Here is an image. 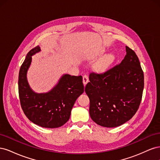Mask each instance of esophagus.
I'll use <instances>...</instances> for the list:
<instances>
[{
    "mask_svg": "<svg viewBox=\"0 0 160 160\" xmlns=\"http://www.w3.org/2000/svg\"><path fill=\"white\" fill-rule=\"evenodd\" d=\"M83 84L84 85H85L87 83H88L89 82V78H88V75H83Z\"/></svg>",
    "mask_w": 160,
    "mask_h": 160,
    "instance_id": "34e87169",
    "label": "esophagus"
}]
</instances>
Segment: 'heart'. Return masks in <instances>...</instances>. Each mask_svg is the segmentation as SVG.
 I'll list each match as a JSON object with an SVG mask.
<instances>
[{
  "label": "heart",
  "instance_id": "b5f03b06",
  "mask_svg": "<svg viewBox=\"0 0 160 160\" xmlns=\"http://www.w3.org/2000/svg\"><path fill=\"white\" fill-rule=\"evenodd\" d=\"M113 59V56L112 55H108L106 56L104 59L100 61L99 63L96 65V69L99 71H102L105 69L107 66L109 65V62L112 61Z\"/></svg>",
  "mask_w": 160,
  "mask_h": 160
}]
</instances>
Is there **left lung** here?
<instances>
[{
    "mask_svg": "<svg viewBox=\"0 0 160 160\" xmlns=\"http://www.w3.org/2000/svg\"><path fill=\"white\" fill-rule=\"evenodd\" d=\"M119 65L102 73L92 72L85 93L90 117L97 124L115 128L132 119L141 103L144 76L138 56L128 47Z\"/></svg>",
    "mask_w": 160,
    "mask_h": 160,
    "instance_id": "obj_1",
    "label": "left lung"
}]
</instances>
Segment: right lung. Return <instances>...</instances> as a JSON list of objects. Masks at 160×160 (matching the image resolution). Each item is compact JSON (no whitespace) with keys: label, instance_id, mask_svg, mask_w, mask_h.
<instances>
[{"label":"right lung","instance_id":"1","mask_svg":"<svg viewBox=\"0 0 160 160\" xmlns=\"http://www.w3.org/2000/svg\"><path fill=\"white\" fill-rule=\"evenodd\" d=\"M41 51L33 48L26 56L18 75V94L24 113L31 122L45 128H57L69 119L76 99L84 92L82 76L62 75L56 85L47 93H38L28 84L27 74L32 56Z\"/></svg>","mask_w":160,"mask_h":160}]
</instances>
